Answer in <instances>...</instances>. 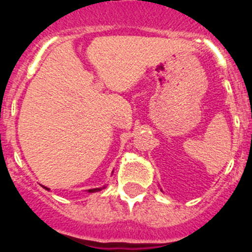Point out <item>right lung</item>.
<instances>
[{
  "instance_id": "add662e5",
  "label": "right lung",
  "mask_w": 252,
  "mask_h": 252,
  "mask_svg": "<svg viewBox=\"0 0 252 252\" xmlns=\"http://www.w3.org/2000/svg\"><path fill=\"white\" fill-rule=\"evenodd\" d=\"M105 188V187H104ZM104 188H96V189H90L89 191L90 192H95V191H100V190H102L104 189ZM45 189H48V188H45Z\"/></svg>"
}]
</instances>
